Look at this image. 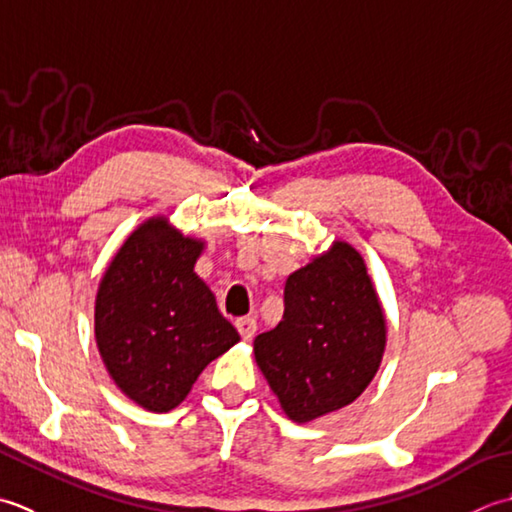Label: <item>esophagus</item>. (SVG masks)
<instances>
[{
    "instance_id": "1",
    "label": "esophagus",
    "mask_w": 512,
    "mask_h": 512,
    "mask_svg": "<svg viewBox=\"0 0 512 512\" xmlns=\"http://www.w3.org/2000/svg\"><path fill=\"white\" fill-rule=\"evenodd\" d=\"M236 329H238V333H241L243 340H252L258 327H256V320L252 316H245V318L236 320Z\"/></svg>"
}]
</instances>
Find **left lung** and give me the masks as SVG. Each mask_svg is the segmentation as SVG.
Segmentation results:
<instances>
[{"label": "left lung", "instance_id": "obj_1", "mask_svg": "<svg viewBox=\"0 0 512 512\" xmlns=\"http://www.w3.org/2000/svg\"><path fill=\"white\" fill-rule=\"evenodd\" d=\"M387 347V318L356 247L333 241L285 283L283 320L254 340V358L289 420L340 411L369 387Z\"/></svg>", "mask_w": 512, "mask_h": 512}]
</instances>
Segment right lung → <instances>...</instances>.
<instances>
[{"mask_svg": "<svg viewBox=\"0 0 512 512\" xmlns=\"http://www.w3.org/2000/svg\"><path fill=\"white\" fill-rule=\"evenodd\" d=\"M201 238L152 216L125 238L95 298V340L110 378L152 413L176 409L203 369L241 340L194 265Z\"/></svg>", "mask_w": 512, "mask_h": 512, "instance_id": "obj_1", "label": "right lung"}]
</instances>
